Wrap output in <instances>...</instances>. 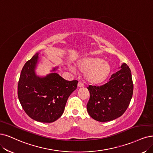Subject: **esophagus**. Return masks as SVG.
<instances>
[{
    "label": "esophagus",
    "instance_id": "obj_1",
    "mask_svg": "<svg viewBox=\"0 0 153 153\" xmlns=\"http://www.w3.org/2000/svg\"><path fill=\"white\" fill-rule=\"evenodd\" d=\"M77 86L79 88H82V87L84 86V84L82 82H79L78 84H77Z\"/></svg>",
    "mask_w": 153,
    "mask_h": 153
}]
</instances>
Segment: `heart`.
Wrapping results in <instances>:
<instances>
[{
  "mask_svg": "<svg viewBox=\"0 0 153 153\" xmlns=\"http://www.w3.org/2000/svg\"><path fill=\"white\" fill-rule=\"evenodd\" d=\"M77 68L81 73L86 74V81L94 85L105 81L111 71L108 62L97 57L84 59L77 64Z\"/></svg>",
  "mask_w": 153,
  "mask_h": 153,
  "instance_id": "obj_1",
  "label": "heart"
}]
</instances>
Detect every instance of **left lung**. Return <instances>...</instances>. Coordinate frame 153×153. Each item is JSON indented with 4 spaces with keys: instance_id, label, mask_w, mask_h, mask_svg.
I'll return each mask as SVG.
<instances>
[{
    "instance_id": "1",
    "label": "left lung",
    "mask_w": 153,
    "mask_h": 153,
    "mask_svg": "<svg viewBox=\"0 0 153 153\" xmlns=\"http://www.w3.org/2000/svg\"><path fill=\"white\" fill-rule=\"evenodd\" d=\"M120 67L107 83L87 88L90 93L87 110L90 117L98 122H109L120 117L131 102L134 89L131 69L125 63Z\"/></svg>"
}]
</instances>
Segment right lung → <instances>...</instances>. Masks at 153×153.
Wrapping results in <instances>:
<instances>
[{
    "label": "right lung",
    "instance_id": "1",
    "mask_svg": "<svg viewBox=\"0 0 153 153\" xmlns=\"http://www.w3.org/2000/svg\"><path fill=\"white\" fill-rule=\"evenodd\" d=\"M38 53L27 61L22 67L18 86L19 102L26 114L39 122L51 123L64 111L68 98L76 89L78 81H67L57 73L37 76L35 69ZM56 68H53L55 71Z\"/></svg>",
    "mask_w": 153,
    "mask_h": 153
}]
</instances>
